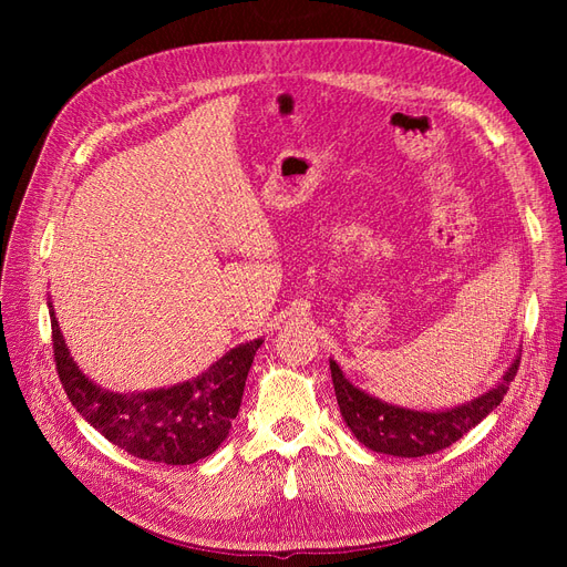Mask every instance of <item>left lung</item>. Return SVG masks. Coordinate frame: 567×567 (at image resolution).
I'll return each instance as SVG.
<instances>
[{
    "label": "left lung",
    "mask_w": 567,
    "mask_h": 567,
    "mask_svg": "<svg viewBox=\"0 0 567 567\" xmlns=\"http://www.w3.org/2000/svg\"><path fill=\"white\" fill-rule=\"evenodd\" d=\"M518 367L520 359L511 364L504 381L485 392L483 398L450 411H437V414L435 411L427 414V411L400 409L371 398V394L354 388L336 362H331V379L340 414L359 442L373 452L392 456H427L447 450L450 444L473 431L492 409L499 406L511 381L516 379Z\"/></svg>",
    "instance_id": "8db88e82"
}]
</instances>
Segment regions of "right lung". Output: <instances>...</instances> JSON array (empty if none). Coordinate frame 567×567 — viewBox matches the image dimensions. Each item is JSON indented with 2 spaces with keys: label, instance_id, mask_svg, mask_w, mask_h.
<instances>
[{
  "label": "right lung",
  "instance_id": "add662e5",
  "mask_svg": "<svg viewBox=\"0 0 567 567\" xmlns=\"http://www.w3.org/2000/svg\"><path fill=\"white\" fill-rule=\"evenodd\" d=\"M49 315L54 362L68 400L115 447L136 458L188 466L225 442L262 340L234 348L194 381L142 394H117L84 379L68 354L51 302Z\"/></svg>",
  "mask_w": 567,
  "mask_h": 567
}]
</instances>
